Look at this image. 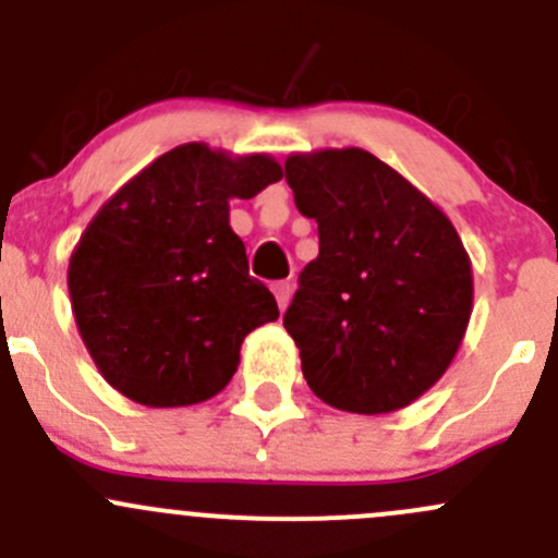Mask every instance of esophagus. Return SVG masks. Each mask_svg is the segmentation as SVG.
Segmentation results:
<instances>
[{
	"label": "esophagus",
	"instance_id": "1",
	"mask_svg": "<svg viewBox=\"0 0 558 558\" xmlns=\"http://www.w3.org/2000/svg\"><path fill=\"white\" fill-rule=\"evenodd\" d=\"M272 291H275V300H278V307L280 311H286V307H289V300H291V283L280 280V283L272 286Z\"/></svg>",
	"mask_w": 558,
	"mask_h": 558
}]
</instances>
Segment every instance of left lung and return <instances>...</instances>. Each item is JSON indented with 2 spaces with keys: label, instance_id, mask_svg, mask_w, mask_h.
<instances>
[{
  "label": "left lung",
  "instance_id": "1",
  "mask_svg": "<svg viewBox=\"0 0 558 558\" xmlns=\"http://www.w3.org/2000/svg\"><path fill=\"white\" fill-rule=\"evenodd\" d=\"M286 180L318 256L283 315L329 408L402 410L446 375L472 315V262L451 218L364 148L291 154Z\"/></svg>",
  "mask_w": 558,
  "mask_h": 558
}]
</instances>
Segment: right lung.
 Returning <instances> with one entry per match:
<instances>
[{
    "instance_id": "right-lung-1",
    "label": "right lung",
    "mask_w": 558,
    "mask_h": 558,
    "mask_svg": "<svg viewBox=\"0 0 558 558\" xmlns=\"http://www.w3.org/2000/svg\"><path fill=\"white\" fill-rule=\"evenodd\" d=\"M283 178L269 154L185 143L99 207L66 269L72 315L99 375L145 408L207 402L238 373L240 348L278 318L247 275L229 202Z\"/></svg>"
}]
</instances>
